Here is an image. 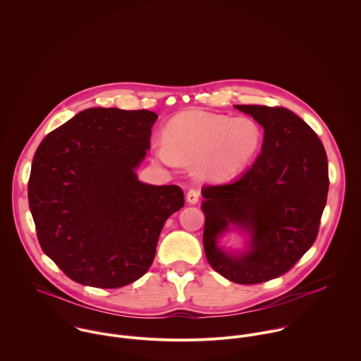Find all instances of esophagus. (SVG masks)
Here are the masks:
<instances>
[{
	"label": "esophagus",
	"mask_w": 361,
	"mask_h": 361,
	"mask_svg": "<svg viewBox=\"0 0 361 361\" xmlns=\"http://www.w3.org/2000/svg\"><path fill=\"white\" fill-rule=\"evenodd\" d=\"M199 199H200V192L197 189H190L186 195V200L190 204H196L199 202Z\"/></svg>",
	"instance_id": "obj_1"
}]
</instances>
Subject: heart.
<instances>
[{
    "label": "heart",
    "mask_w": 361,
    "mask_h": 361,
    "mask_svg": "<svg viewBox=\"0 0 361 361\" xmlns=\"http://www.w3.org/2000/svg\"><path fill=\"white\" fill-rule=\"evenodd\" d=\"M165 140L155 145L157 158L168 166L195 162L202 179H226L245 169L257 155L262 132L252 118H232L188 111L172 118Z\"/></svg>",
    "instance_id": "heart-1"
}]
</instances>
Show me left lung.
Here are the masks:
<instances>
[{"instance_id": "1", "label": "left lung", "mask_w": 361, "mask_h": 361, "mask_svg": "<svg viewBox=\"0 0 361 361\" xmlns=\"http://www.w3.org/2000/svg\"><path fill=\"white\" fill-rule=\"evenodd\" d=\"M264 128L261 153L242 176L202 189L207 261L224 278L255 285L288 272L317 239L329 178L325 149L309 125L283 106L235 105ZM229 224L251 235L250 250L217 247Z\"/></svg>"}]
</instances>
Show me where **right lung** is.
Wrapping results in <instances>:
<instances>
[{
    "label": "right lung",
    "instance_id": "right-lung-1",
    "mask_svg": "<svg viewBox=\"0 0 361 361\" xmlns=\"http://www.w3.org/2000/svg\"><path fill=\"white\" fill-rule=\"evenodd\" d=\"M153 111L89 108L36 150L29 207L43 252L72 281L115 289L142 278L165 221L185 206L179 186L143 183Z\"/></svg>",
    "mask_w": 361,
    "mask_h": 361
}]
</instances>
